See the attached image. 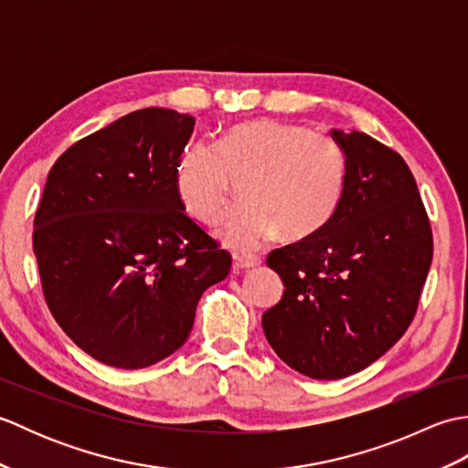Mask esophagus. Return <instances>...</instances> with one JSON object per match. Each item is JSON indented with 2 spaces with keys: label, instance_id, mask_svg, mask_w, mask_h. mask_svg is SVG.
Wrapping results in <instances>:
<instances>
[{
  "label": "esophagus",
  "instance_id": "1",
  "mask_svg": "<svg viewBox=\"0 0 468 468\" xmlns=\"http://www.w3.org/2000/svg\"><path fill=\"white\" fill-rule=\"evenodd\" d=\"M261 261L260 255H235V265L243 267V270H251V267L261 265Z\"/></svg>",
  "mask_w": 468,
  "mask_h": 468
}]
</instances>
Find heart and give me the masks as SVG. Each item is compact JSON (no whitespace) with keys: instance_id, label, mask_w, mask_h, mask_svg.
Wrapping results in <instances>:
<instances>
[{"instance_id":"obj_1","label":"heart","mask_w":468,"mask_h":468,"mask_svg":"<svg viewBox=\"0 0 468 468\" xmlns=\"http://www.w3.org/2000/svg\"><path fill=\"white\" fill-rule=\"evenodd\" d=\"M347 175L335 138L293 122L239 124L218 144L195 141L175 165V188L185 211L213 225L241 183L245 201L227 215L218 237L233 250L255 251L283 235L300 241L332 221Z\"/></svg>"}]
</instances>
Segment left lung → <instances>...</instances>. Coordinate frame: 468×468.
<instances>
[{
	"instance_id": "8db88e82",
	"label": "left lung",
	"mask_w": 468,
	"mask_h": 468,
	"mask_svg": "<svg viewBox=\"0 0 468 468\" xmlns=\"http://www.w3.org/2000/svg\"><path fill=\"white\" fill-rule=\"evenodd\" d=\"M346 153L340 207L322 231L267 255L283 297L263 314L275 354L303 376L364 370L412 324L432 229L404 158L366 133L332 131Z\"/></svg>"
}]
</instances>
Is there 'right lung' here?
Segmentation results:
<instances>
[{"label":"right lung","instance_id":"add662e5","mask_svg":"<svg viewBox=\"0 0 468 468\" xmlns=\"http://www.w3.org/2000/svg\"><path fill=\"white\" fill-rule=\"evenodd\" d=\"M195 118L143 108L74 143L49 168L34 218L46 303L72 342L136 370L181 347L231 255L185 213L175 165Z\"/></svg>","mask_w":468,"mask_h":468}]
</instances>
